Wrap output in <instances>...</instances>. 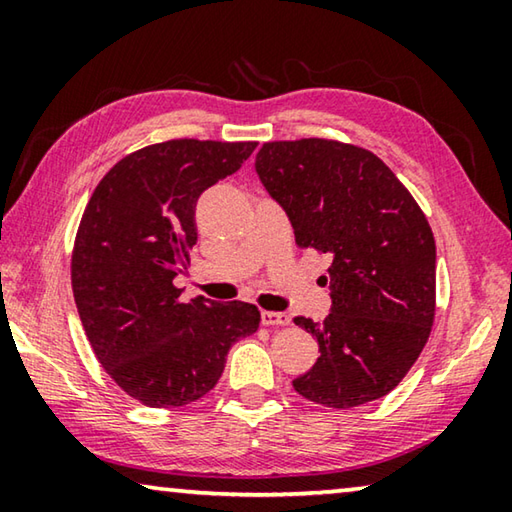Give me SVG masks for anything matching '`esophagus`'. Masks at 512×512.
Here are the masks:
<instances>
[{
	"label": "esophagus",
	"instance_id": "1",
	"mask_svg": "<svg viewBox=\"0 0 512 512\" xmlns=\"http://www.w3.org/2000/svg\"><path fill=\"white\" fill-rule=\"evenodd\" d=\"M289 323L291 318L284 311H262V325L266 327H287Z\"/></svg>",
	"mask_w": 512,
	"mask_h": 512
}]
</instances>
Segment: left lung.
Segmentation results:
<instances>
[{
	"mask_svg": "<svg viewBox=\"0 0 512 512\" xmlns=\"http://www.w3.org/2000/svg\"><path fill=\"white\" fill-rule=\"evenodd\" d=\"M255 169L293 225L296 246L332 257V311L296 318L318 361L293 388L354 409L393 391L436 318V239L427 216L375 153L323 137L266 142Z\"/></svg>",
	"mask_w": 512,
	"mask_h": 512,
	"instance_id": "obj_1",
	"label": "left lung"
}]
</instances>
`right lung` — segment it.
I'll return each mask as SVG.
<instances>
[{"label":"right lung","instance_id":"add662e5","mask_svg":"<svg viewBox=\"0 0 512 512\" xmlns=\"http://www.w3.org/2000/svg\"><path fill=\"white\" fill-rule=\"evenodd\" d=\"M257 142L178 137L128 153L99 180L72 248V291L108 377L153 409L201 400L225 354L257 332L248 302L180 300L173 277L196 246V201Z\"/></svg>","mask_w":512,"mask_h":512}]
</instances>
